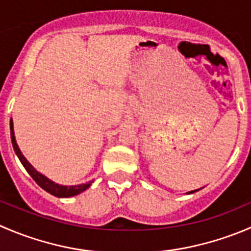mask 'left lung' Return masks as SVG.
Instances as JSON below:
<instances>
[{
	"instance_id": "8db88e82",
	"label": "left lung",
	"mask_w": 251,
	"mask_h": 251,
	"mask_svg": "<svg viewBox=\"0 0 251 251\" xmlns=\"http://www.w3.org/2000/svg\"><path fill=\"white\" fill-rule=\"evenodd\" d=\"M195 191H198V190H195ZM195 191H190V193H189V194H193V193H195Z\"/></svg>"
}]
</instances>
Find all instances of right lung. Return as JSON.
I'll list each match as a JSON object with an SVG mask.
<instances>
[{
  "instance_id": "1",
  "label": "right lung",
  "mask_w": 251,
  "mask_h": 251,
  "mask_svg": "<svg viewBox=\"0 0 251 251\" xmlns=\"http://www.w3.org/2000/svg\"><path fill=\"white\" fill-rule=\"evenodd\" d=\"M11 140H12V146H13V150H14V152H16L17 157L19 158V160H21V163L23 164V167L25 168L26 172L29 173V175L33 177L34 181H35L36 184L41 187V189H44L45 191H48V193L51 194V195L56 196V198H71V196L78 195V194H81L82 191L87 190V189L91 186L92 182H87V184H81V185H75V186H62V185L55 184V182L51 181V180H49L46 176L41 175L40 173L36 172V170L34 169V168L31 167L28 162H26V159L24 158V155L21 153L18 146H17L16 138H14L13 123H12V119H11Z\"/></svg>"
}]
</instances>
